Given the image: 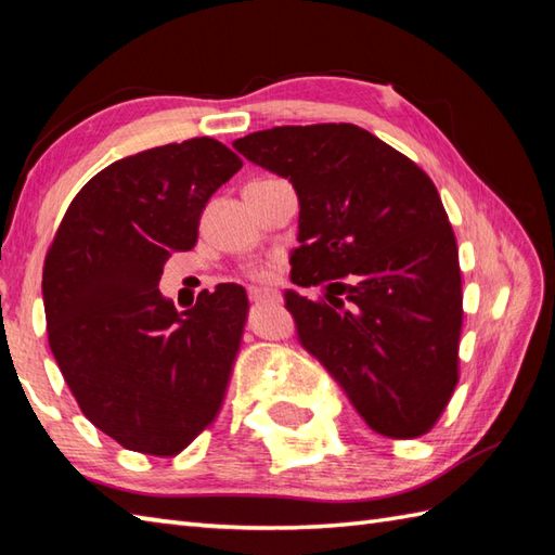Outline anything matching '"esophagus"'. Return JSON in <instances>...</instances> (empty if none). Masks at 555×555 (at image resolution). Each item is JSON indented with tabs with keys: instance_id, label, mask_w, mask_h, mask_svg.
<instances>
[{
	"instance_id": "esophagus-1",
	"label": "esophagus",
	"mask_w": 555,
	"mask_h": 555,
	"mask_svg": "<svg viewBox=\"0 0 555 555\" xmlns=\"http://www.w3.org/2000/svg\"><path fill=\"white\" fill-rule=\"evenodd\" d=\"M247 298H250L253 302L274 300V298H276V291H271V288H257V286H253V288H247Z\"/></svg>"
}]
</instances>
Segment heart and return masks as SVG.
I'll list each match as a JSON object with an SVG mask.
<instances>
[{"mask_svg": "<svg viewBox=\"0 0 555 555\" xmlns=\"http://www.w3.org/2000/svg\"><path fill=\"white\" fill-rule=\"evenodd\" d=\"M247 274H250L253 279H271L274 276V269H271L269 264H253L250 269H247Z\"/></svg>", "mask_w": 555, "mask_h": 555, "instance_id": "obj_1", "label": "heart"}]
</instances>
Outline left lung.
<instances>
[{
    "mask_svg": "<svg viewBox=\"0 0 555 555\" xmlns=\"http://www.w3.org/2000/svg\"><path fill=\"white\" fill-rule=\"evenodd\" d=\"M233 147L296 188L298 243L286 291L300 346L376 434L415 439L457 384L463 281L436 185L352 124L276 126Z\"/></svg>",
    "mask_w": 555,
    "mask_h": 555,
    "instance_id": "left-lung-1",
    "label": "left lung"
}]
</instances>
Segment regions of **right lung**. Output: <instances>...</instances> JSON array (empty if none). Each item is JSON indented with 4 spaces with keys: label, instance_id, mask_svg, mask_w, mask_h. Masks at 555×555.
Returning a JSON list of instances; mask_svg holds the SVG:
<instances>
[{
    "label": "right lung",
    "instance_id": "1",
    "mask_svg": "<svg viewBox=\"0 0 555 555\" xmlns=\"http://www.w3.org/2000/svg\"><path fill=\"white\" fill-rule=\"evenodd\" d=\"M241 167L215 138L124 157L80 188L47 250L52 356L82 415L128 451L181 453L221 408L245 288L219 284L179 312L159 279L197 243L207 199Z\"/></svg>",
    "mask_w": 555,
    "mask_h": 555
}]
</instances>
